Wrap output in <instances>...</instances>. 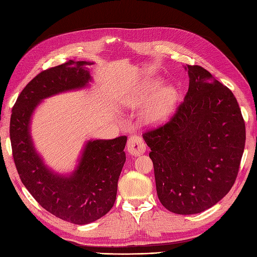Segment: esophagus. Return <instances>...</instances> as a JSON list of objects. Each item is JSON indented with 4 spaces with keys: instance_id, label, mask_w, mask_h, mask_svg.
Masks as SVG:
<instances>
[{
    "instance_id": "34e87169",
    "label": "esophagus",
    "mask_w": 257,
    "mask_h": 257,
    "mask_svg": "<svg viewBox=\"0 0 257 257\" xmlns=\"http://www.w3.org/2000/svg\"><path fill=\"white\" fill-rule=\"evenodd\" d=\"M127 151L133 155H139L146 151V144L142 136L133 135L128 138Z\"/></svg>"
}]
</instances>
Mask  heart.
<instances>
[{"mask_svg":"<svg viewBox=\"0 0 257 257\" xmlns=\"http://www.w3.org/2000/svg\"><path fill=\"white\" fill-rule=\"evenodd\" d=\"M158 89V83L144 81L132 88L122 102L131 108H141L146 106L144 119L148 123H157L162 121L169 113L175 102L176 92L172 88H164L154 93Z\"/></svg>","mask_w":257,"mask_h":257,"instance_id":"1","label":"heart"}]
</instances>
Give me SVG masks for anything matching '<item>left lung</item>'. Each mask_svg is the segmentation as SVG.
<instances>
[{
    "mask_svg": "<svg viewBox=\"0 0 257 257\" xmlns=\"http://www.w3.org/2000/svg\"><path fill=\"white\" fill-rule=\"evenodd\" d=\"M169 120L143 134L151 149L159 199L177 214L209 209L230 191L245 145V124L232 92L199 65Z\"/></svg>",
    "mask_w": 257,
    "mask_h": 257,
    "instance_id": "1",
    "label": "left lung"
}]
</instances>
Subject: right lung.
I'll use <instances>...</instances> for the list:
<instances>
[{
  "mask_svg": "<svg viewBox=\"0 0 257 257\" xmlns=\"http://www.w3.org/2000/svg\"><path fill=\"white\" fill-rule=\"evenodd\" d=\"M85 61L69 60L41 72L21 91L11 116L13 158L23 185L35 200L59 219L89 224L112 208L125 163L126 136L89 141L78 167L68 177L54 175L44 165L30 136V120L42 99L82 88L91 80Z\"/></svg>",
  "mask_w": 257,
  "mask_h": 257,
  "instance_id": "obj_1",
  "label": "right lung"
}]
</instances>
